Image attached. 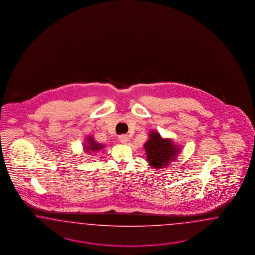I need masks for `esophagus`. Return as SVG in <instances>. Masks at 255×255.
<instances>
[{
  "instance_id": "34e87169",
  "label": "esophagus",
  "mask_w": 255,
  "mask_h": 255,
  "mask_svg": "<svg viewBox=\"0 0 255 255\" xmlns=\"http://www.w3.org/2000/svg\"><path fill=\"white\" fill-rule=\"evenodd\" d=\"M119 140L123 143V144H127L128 142V136L126 134H122L119 136Z\"/></svg>"
}]
</instances>
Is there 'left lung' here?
I'll return each mask as SVG.
<instances>
[{
	"label": "left lung",
	"mask_w": 255,
	"mask_h": 255,
	"mask_svg": "<svg viewBox=\"0 0 255 255\" xmlns=\"http://www.w3.org/2000/svg\"><path fill=\"white\" fill-rule=\"evenodd\" d=\"M144 148L147 162L155 169L165 168L174 162L180 152V147L170 138H162L160 132L150 131Z\"/></svg>",
	"instance_id": "1"
}]
</instances>
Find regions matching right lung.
I'll return each instance as SVG.
<instances>
[{
	"mask_svg": "<svg viewBox=\"0 0 255 255\" xmlns=\"http://www.w3.org/2000/svg\"><path fill=\"white\" fill-rule=\"evenodd\" d=\"M86 144H84V150L88 154H93L95 151H99L105 147V145L96 142L93 136H87Z\"/></svg>",
	"mask_w": 255,
	"mask_h": 255,
	"instance_id": "obj_1",
	"label": "right lung"
}]
</instances>
